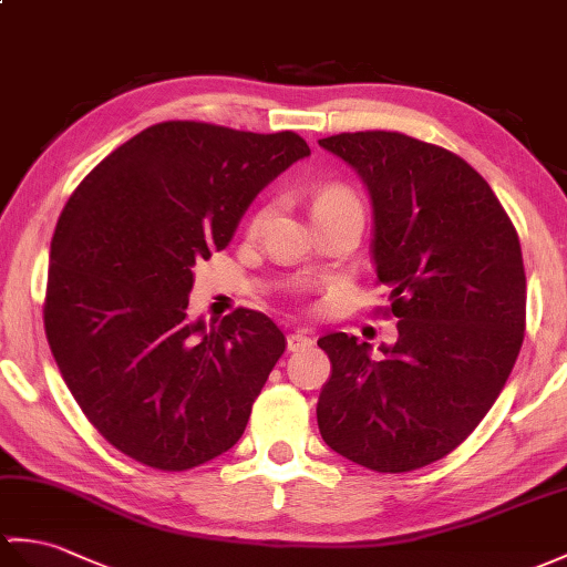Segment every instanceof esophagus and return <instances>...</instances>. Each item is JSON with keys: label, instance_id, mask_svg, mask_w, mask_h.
<instances>
[{"label": "esophagus", "instance_id": "34e87169", "mask_svg": "<svg viewBox=\"0 0 567 567\" xmlns=\"http://www.w3.org/2000/svg\"><path fill=\"white\" fill-rule=\"evenodd\" d=\"M311 346H313V340H311L307 333L297 331V333H289V336H287V350H289V352H301V350H307V348H311Z\"/></svg>", "mask_w": 567, "mask_h": 567}]
</instances>
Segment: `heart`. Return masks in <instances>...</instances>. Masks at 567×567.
<instances>
[{"instance_id":"b5f03b06","label":"heart","mask_w":567,"mask_h":567,"mask_svg":"<svg viewBox=\"0 0 567 567\" xmlns=\"http://www.w3.org/2000/svg\"><path fill=\"white\" fill-rule=\"evenodd\" d=\"M311 205H313V217H321L326 213H336V209H343V207H360V200L348 186H343V183H321V186L313 188ZM272 213H275V203L270 200L260 203L254 209L251 219H248V231L260 234L268 227Z\"/></svg>"}]
</instances>
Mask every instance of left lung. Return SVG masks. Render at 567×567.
Wrapping results in <instances>:
<instances>
[{
  "mask_svg": "<svg viewBox=\"0 0 567 567\" xmlns=\"http://www.w3.org/2000/svg\"><path fill=\"white\" fill-rule=\"evenodd\" d=\"M362 176L374 207L377 285L396 346L328 333L331 360L316 420L323 442L377 473L454 452L491 411L526 328L522 246L497 195L462 156L403 133L319 140Z\"/></svg>",
  "mask_w": 567,
  "mask_h": 567,
  "instance_id": "1",
  "label": "left lung"
}]
</instances>
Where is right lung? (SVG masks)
Wrapping results in <instances>:
<instances>
[{
  "instance_id": "obj_1",
  "label": "right lung",
  "mask_w": 567,
  "mask_h": 567,
  "mask_svg": "<svg viewBox=\"0 0 567 567\" xmlns=\"http://www.w3.org/2000/svg\"><path fill=\"white\" fill-rule=\"evenodd\" d=\"M311 150L292 130L166 121L113 150L50 241L45 336L64 384L117 452L188 471L239 442L287 340L266 313L188 319L193 266Z\"/></svg>"
}]
</instances>
